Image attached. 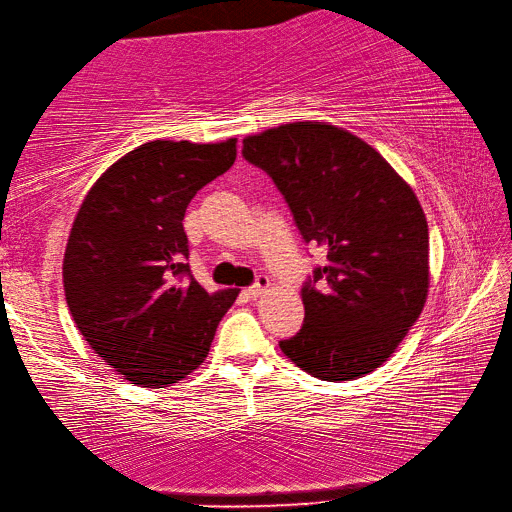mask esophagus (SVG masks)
Here are the masks:
<instances>
[{
	"label": "esophagus",
	"mask_w": 512,
	"mask_h": 512,
	"mask_svg": "<svg viewBox=\"0 0 512 512\" xmlns=\"http://www.w3.org/2000/svg\"><path fill=\"white\" fill-rule=\"evenodd\" d=\"M267 287H269V278H267V276H258L256 283H254L252 287L245 289V294H247L249 298H258Z\"/></svg>",
	"instance_id": "obj_1"
}]
</instances>
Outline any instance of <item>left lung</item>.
I'll return each mask as SVG.
<instances>
[{
    "mask_svg": "<svg viewBox=\"0 0 512 512\" xmlns=\"http://www.w3.org/2000/svg\"><path fill=\"white\" fill-rule=\"evenodd\" d=\"M243 159L274 181L302 241L325 252L300 289L305 325L280 349L327 382L378 369L429 291V225L417 196L369 143L327 123L247 137Z\"/></svg>",
    "mask_w": 512,
    "mask_h": 512,
    "instance_id": "left-lung-1",
    "label": "left lung"
}]
</instances>
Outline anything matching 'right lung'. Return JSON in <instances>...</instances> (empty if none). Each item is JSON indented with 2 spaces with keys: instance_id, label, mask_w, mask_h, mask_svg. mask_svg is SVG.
I'll list each match as a JSON object with an SVG mask.
<instances>
[{
  "instance_id": "obj_1",
  "label": "right lung",
  "mask_w": 512,
  "mask_h": 512,
  "mask_svg": "<svg viewBox=\"0 0 512 512\" xmlns=\"http://www.w3.org/2000/svg\"><path fill=\"white\" fill-rule=\"evenodd\" d=\"M236 139L150 141L101 174L77 212L64 289L81 336L125 380L163 389L207 358L236 289L207 294L190 271L185 210L234 165Z\"/></svg>"
}]
</instances>
